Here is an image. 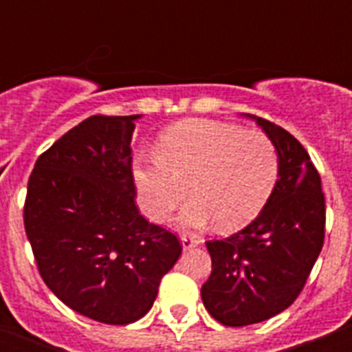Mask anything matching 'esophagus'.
Listing matches in <instances>:
<instances>
[{
  "label": "esophagus",
  "mask_w": 352,
  "mask_h": 352,
  "mask_svg": "<svg viewBox=\"0 0 352 352\" xmlns=\"http://www.w3.org/2000/svg\"><path fill=\"white\" fill-rule=\"evenodd\" d=\"M179 239H182V245L185 250H188V248L197 247V245L203 243V239L199 238L197 234H182L179 236Z\"/></svg>",
  "instance_id": "obj_1"
}]
</instances>
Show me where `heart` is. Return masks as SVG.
I'll use <instances>...</instances> for the list:
<instances>
[{"instance_id":"b5f03b06","label":"heart","mask_w":352,"mask_h":352,"mask_svg":"<svg viewBox=\"0 0 352 352\" xmlns=\"http://www.w3.org/2000/svg\"><path fill=\"white\" fill-rule=\"evenodd\" d=\"M280 173L272 139L259 130L211 120L176 123L162 133L157 157L133 167L139 204L148 219L162 222L188 195L183 226L217 222L234 231L254 220L268 203Z\"/></svg>"}]
</instances>
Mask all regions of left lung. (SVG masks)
Segmentation results:
<instances>
[{"label":"left lung","mask_w":352,"mask_h":352,"mask_svg":"<svg viewBox=\"0 0 352 352\" xmlns=\"http://www.w3.org/2000/svg\"><path fill=\"white\" fill-rule=\"evenodd\" d=\"M256 123L276 146L280 173L256 220L229 238L206 241L211 275L201 296L223 326L256 324L291 307L324 243V194L307 149L272 121Z\"/></svg>","instance_id":"1"}]
</instances>
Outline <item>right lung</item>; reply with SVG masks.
Wrapping results in <instances>:
<instances>
[{
  "instance_id": "obj_1",
  "label": "right lung",
  "mask_w": 352,
  "mask_h": 352,
  "mask_svg": "<svg viewBox=\"0 0 352 352\" xmlns=\"http://www.w3.org/2000/svg\"><path fill=\"white\" fill-rule=\"evenodd\" d=\"M135 116H89L35 162L24 229L42 280L67 307L104 324L151 309L162 276L182 256L176 234L135 204Z\"/></svg>"
}]
</instances>
